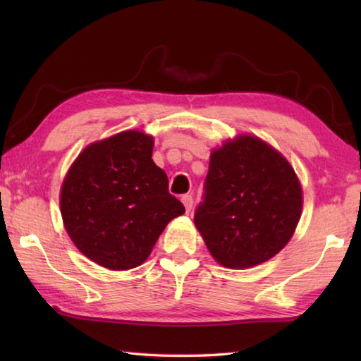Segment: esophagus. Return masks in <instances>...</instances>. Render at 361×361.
I'll use <instances>...</instances> for the list:
<instances>
[{"label": "esophagus", "instance_id": "obj_1", "mask_svg": "<svg viewBox=\"0 0 361 361\" xmlns=\"http://www.w3.org/2000/svg\"><path fill=\"white\" fill-rule=\"evenodd\" d=\"M181 202H183V205H185L186 212H191V209H192V204H194L192 194H185V195H183V197H181Z\"/></svg>", "mask_w": 361, "mask_h": 361}]
</instances>
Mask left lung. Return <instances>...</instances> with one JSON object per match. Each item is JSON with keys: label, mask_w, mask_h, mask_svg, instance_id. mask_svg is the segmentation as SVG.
<instances>
[{"label": "left lung", "mask_w": 361, "mask_h": 361, "mask_svg": "<svg viewBox=\"0 0 361 361\" xmlns=\"http://www.w3.org/2000/svg\"><path fill=\"white\" fill-rule=\"evenodd\" d=\"M301 209V186L288 161L245 135L212 152L194 223L219 264L245 269L288 243Z\"/></svg>", "instance_id": "left-lung-1"}]
</instances>
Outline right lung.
<instances>
[{
	"label": "right lung",
	"instance_id": "right-lung-1",
	"mask_svg": "<svg viewBox=\"0 0 361 361\" xmlns=\"http://www.w3.org/2000/svg\"><path fill=\"white\" fill-rule=\"evenodd\" d=\"M151 156L152 137L121 132L87 146L66 175L60 194L66 232L97 264L140 266L169 221L185 213Z\"/></svg>",
	"mask_w": 361,
	"mask_h": 361
}]
</instances>
